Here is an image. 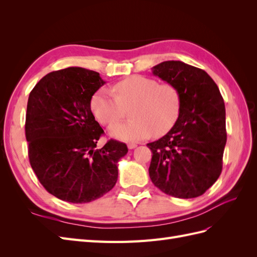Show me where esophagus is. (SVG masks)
I'll return each mask as SVG.
<instances>
[{"mask_svg":"<svg viewBox=\"0 0 257 257\" xmlns=\"http://www.w3.org/2000/svg\"><path fill=\"white\" fill-rule=\"evenodd\" d=\"M127 147H128V149H134V148L137 147V144H135V143H128Z\"/></svg>","mask_w":257,"mask_h":257,"instance_id":"34e87169","label":"esophagus"}]
</instances>
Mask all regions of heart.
Instances as JSON below:
<instances>
[{
    "label": "heart",
    "mask_w": 257,
    "mask_h": 257,
    "mask_svg": "<svg viewBox=\"0 0 257 257\" xmlns=\"http://www.w3.org/2000/svg\"><path fill=\"white\" fill-rule=\"evenodd\" d=\"M114 95L107 88L98 89L91 99V109L104 124L121 120L132 109L133 119L113 124L109 134L121 141H142L151 134L162 136L173 128L181 111L180 91L173 83L134 75L113 85Z\"/></svg>",
    "instance_id": "heart-1"
}]
</instances>
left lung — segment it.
Segmentation results:
<instances>
[{"label": "left lung", "instance_id": "1", "mask_svg": "<svg viewBox=\"0 0 257 257\" xmlns=\"http://www.w3.org/2000/svg\"><path fill=\"white\" fill-rule=\"evenodd\" d=\"M152 73L175 84L182 103L173 128L147 145L153 153L151 181L167 195L198 197L222 173L226 145L224 99L205 71L181 61L162 62Z\"/></svg>", "mask_w": 257, "mask_h": 257}]
</instances>
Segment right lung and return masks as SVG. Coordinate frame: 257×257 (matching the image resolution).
<instances>
[{
	"label": "right lung",
	"mask_w": 257,
	"mask_h": 257,
	"mask_svg": "<svg viewBox=\"0 0 257 257\" xmlns=\"http://www.w3.org/2000/svg\"><path fill=\"white\" fill-rule=\"evenodd\" d=\"M104 83L97 72L67 67L43 77L29 95L31 167L46 191L68 203H90L109 192L118 180L116 164L128 151L114 139L95 149L104 131L91 98Z\"/></svg>",
	"instance_id": "obj_1"
}]
</instances>
